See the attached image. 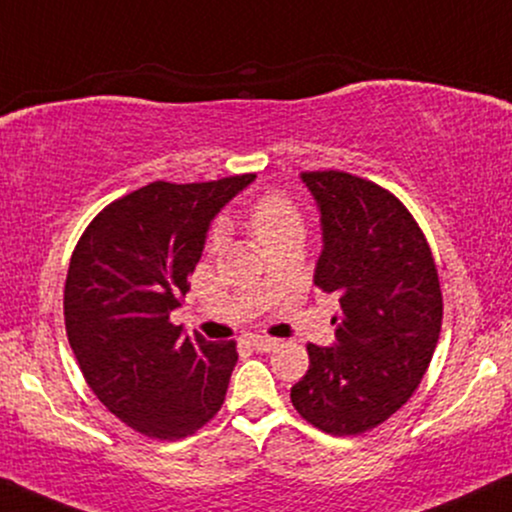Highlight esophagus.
<instances>
[{
    "label": "esophagus",
    "mask_w": 512,
    "mask_h": 512,
    "mask_svg": "<svg viewBox=\"0 0 512 512\" xmlns=\"http://www.w3.org/2000/svg\"><path fill=\"white\" fill-rule=\"evenodd\" d=\"M249 344L254 346L256 351L268 353V351H273L275 346L280 344V342H277V339H273V337H261V334H256V337H251V339H249Z\"/></svg>",
    "instance_id": "obj_1"
}]
</instances>
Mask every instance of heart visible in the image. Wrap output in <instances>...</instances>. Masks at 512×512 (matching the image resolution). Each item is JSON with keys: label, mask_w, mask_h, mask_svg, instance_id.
<instances>
[{"label": "heart", "mask_w": 512, "mask_h": 512, "mask_svg": "<svg viewBox=\"0 0 512 512\" xmlns=\"http://www.w3.org/2000/svg\"><path fill=\"white\" fill-rule=\"evenodd\" d=\"M249 225L254 235L263 242L282 235H301V218L289 201L280 197H266L251 208Z\"/></svg>", "instance_id": "1"}]
</instances>
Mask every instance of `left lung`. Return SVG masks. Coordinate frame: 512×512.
I'll return each mask as SVG.
<instances>
[{"mask_svg":"<svg viewBox=\"0 0 512 512\" xmlns=\"http://www.w3.org/2000/svg\"><path fill=\"white\" fill-rule=\"evenodd\" d=\"M320 213L313 282L339 296L332 346L308 344L292 403L327 434H361L410 399L441 330L432 251L394 194L342 170L301 173Z\"/></svg>","mask_w":512,"mask_h":512,"instance_id":"8db88e82","label":"left lung"}]
</instances>
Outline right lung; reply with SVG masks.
<instances>
[{"label": "right lung", "instance_id": "add662e5", "mask_svg": "<svg viewBox=\"0 0 512 512\" xmlns=\"http://www.w3.org/2000/svg\"><path fill=\"white\" fill-rule=\"evenodd\" d=\"M254 180L151 182L106 206L75 246L63 289L68 342L97 399L147 437H187L223 406L235 342L187 337L170 313L211 223Z\"/></svg>", "mask_w": 512, "mask_h": 512}]
</instances>
